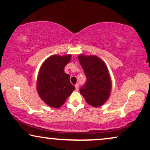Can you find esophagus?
Here are the masks:
<instances>
[{
    "label": "esophagus",
    "instance_id": "34e87169",
    "mask_svg": "<svg viewBox=\"0 0 150 150\" xmlns=\"http://www.w3.org/2000/svg\"><path fill=\"white\" fill-rule=\"evenodd\" d=\"M75 89H76V91L79 90V84H75Z\"/></svg>",
    "mask_w": 150,
    "mask_h": 150
}]
</instances>
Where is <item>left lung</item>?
Masks as SVG:
<instances>
[{
	"instance_id": "1",
	"label": "left lung",
	"mask_w": 150,
	"mask_h": 150,
	"mask_svg": "<svg viewBox=\"0 0 150 150\" xmlns=\"http://www.w3.org/2000/svg\"><path fill=\"white\" fill-rule=\"evenodd\" d=\"M78 60L87 78L86 84L80 88V93L88 105L101 107L109 99L112 88L107 66L96 55L79 54Z\"/></svg>"
}]
</instances>
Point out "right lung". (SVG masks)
<instances>
[{
  "instance_id": "obj_1",
  "label": "right lung",
  "mask_w": 150,
  "mask_h": 150,
  "mask_svg": "<svg viewBox=\"0 0 150 150\" xmlns=\"http://www.w3.org/2000/svg\"><path fill=\"white\" fill-rule=\"evenodd\" d=\"M71 54L49 57L41 64L37 80V90L43 102L52 108L62 107L75 87L64 67L71 61Z\"/></svg>"
}]
</instances>
